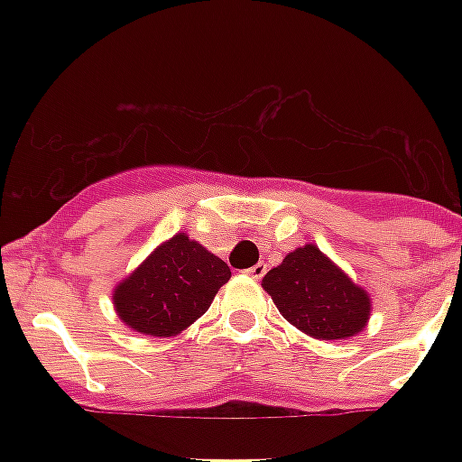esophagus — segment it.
Wrapping results in <instances>:
<instances>
[{"label":"esophagus","instance_id":"34e87169","mask_svg":"<svg viewBox=\"0 0 462 462\" xmlns=\"http://www.w3.org/2000/svg\"><path fill=\"white\" fill-rule=\"evenodd\" d=\"M245 273L249 275V278H254V281H261V278L266 275V263H256V266L246 268Z\"/></svg>","mask_w":462,"mask_h":462}]
</instances>
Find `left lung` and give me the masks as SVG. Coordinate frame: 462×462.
Returning a JSON list of instances; mask_svg holds the SVG:
<instances>
[{
  "mask_svg": "<svg viewBox=\"0 0 462 462\" xmlns=\"http://www.w3.org/2000/svg\"><path fill=\"white\" fill-rule=\"evenodd\" d=\"M278 311L295 328L319 340L357 336L372 314L366 290L347 278L316 245L290 252L261 281Z\"/></svg>",
  "mask_w": 462,
  "mask_h": 462,
  "instance_id": "1",
  "label": "left lung"
}]
</instances>
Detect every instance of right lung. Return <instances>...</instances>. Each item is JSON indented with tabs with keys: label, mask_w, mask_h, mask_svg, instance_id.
I'll use <instances>...</instances> for the list:
<instances>
[{
	"label": "right lung",
	"mask_w": 462,
	"mask_h": 462,
	"mask_svg": "<svg viewBox=\"0 0 462 462\" xmlns=\"http://www.w3.org/2000/svg\"><path fill=\"white\" fill-rule=\"evenodd\" d=\"M230 275L223 259L180 232L119 282L112 304L129 328L143 336L170 337L208 311Z\"/></svg>",
	"instance_id": "add662e5"
}]
</instances>
